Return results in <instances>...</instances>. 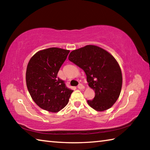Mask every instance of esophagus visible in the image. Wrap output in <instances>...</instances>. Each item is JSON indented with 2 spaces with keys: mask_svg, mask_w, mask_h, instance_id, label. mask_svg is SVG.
I'll return each instance as SVG.
<instances>
[{
  "mask_svg": "<svg viewBox=\"0 0 150 150\" xmlns=\"http://www.w3.org/2000/svg\"><path fill=\"white\" fill-rule=\"evenodd\" d=\"M78 88H79V89H83V88H85V87H84V85H82V84H79V85H78Z\"/></svg>",
  "mask_w": 150,
  "mask_h": 150,
  "instance_id": "1",
  "label": "esophagus"
}]
</instances>
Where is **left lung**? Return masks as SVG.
<instances>
[{
	"label": "left lung",
	"instance_id": "obj_1",
	"mask_svg": "<svg viewBox=\"0 0 150 150\" xmlns=\"http://www.w3.org/2000/svg\"><path fill=\"white\" fill-rule=\"evenodd\" d=\"M69 60L86 73L88 86L95 96L87 103L93 109L104 111L110 108L120 94L122 76L120 66L112 55L96 45H88L72 51Z\"/></svg>",
	"mask_w": 150,
	"mask_h": 150
}]
</instances>
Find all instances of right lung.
Wrapping results in <instances>:
<instances>
[{"instance_id":"add662e5","label":"right lung","mask_w":150,"mask_h":150,"mask_svg":"<svg viewBox=\"0 0 150 150\" xmlns=\"http://www.w3.org/2000/svg\"><path fill=\"white\" fill-rule=\"evenodd\" d=\"M69 50L50 47L33 55L27 66L26 81L32 99L44 110L57 112L67 105L73 90L57 77Z\"/></svg>"}]
</instances>
